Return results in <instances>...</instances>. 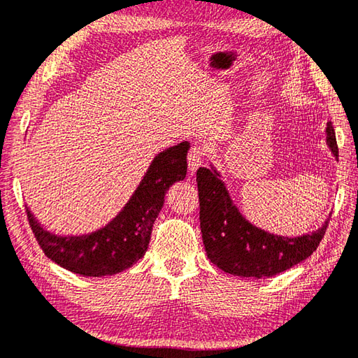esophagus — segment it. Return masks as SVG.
<instances>
[{
    "instance_id": "34e87169",
    "label": "esophagus",
    "mask_w": 358,
    "mask_h": 358,
    "mask_svg": "<svg viewBox=\"0 0 358 358\" xmlns=\"http://www.w3.org/2000/svg\"><path fill=\"white\" fill-rule=\"evenodd\" d=\"M205 150L201 149L200 145H194L191 147V150H189L187 153V166H189V172L194 173L195 171L199 169V167L201 166L203 159H205Z\"/></svg>"
}]
</instances>
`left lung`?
Returning a JSON list of instances; mask_svg holds the SVG:
<instances>
[{
    "label": "left lung",
    "mask_w": 358,
    "mask_h": 358,
    "mask_svg": "<svg viewBox=\"0 0 358 358\" xmlns=\"http://www.w3.org/2000/svg\"><path fill=\"white\" fill-rule=\"evenodd\" d=\"M327 145L338 158V145L331 122L326 129ZM200 228L206 255L229 275L270 278L303 262L318 248L327 223L310 234L284 237L257 228L245 219L231 200L220 173L214 167L197 171Z\"/></svg>",
    "instance_id": "left-lung-1"
}]
</instances>
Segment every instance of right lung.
Returning a JSON list of instances; mask_svg holds the SVG:
<instances>
[{
    "instance_id": "1",
    "label": "right lung",
    "mask_w": 358,
    "mask_h": 358,
    "mask_svg": "<svg viewBox=\"0 0 358 358\" xmlns=\"http://www.w3.org/2000/svg\"><path fill=\"white\" fill-rule=\"evenodd\" d=\"M189 147L185 141L158 153L122 211L108 225L91 234L49 233L26 208L40 248L60 267L82 276L116 275L131 267L145 255L167 189L186 177Z\"/></svg>"
}]
</instances>
